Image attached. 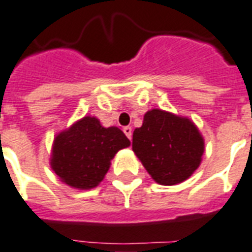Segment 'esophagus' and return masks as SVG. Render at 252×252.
Masks as SVG:
<instances>
[{
  "label": "esophagus",
  "instance_id": "1",
  "mask_svg": "<svg viewBox=\"0 0 252 252\" xmlns=\"http://www.w3.org/2000/svg\"><path fill=\"white\" fill-rule=\"evenodd\" d=\"M124 132L126 134V136H127L128 139H131V135H132L131 126H126V127H124Z\"/></svg>",
  "mask_w": 252,
  "mask_h": 252
}]
</instances>
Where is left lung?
I'll use <instances>...</instances> for the list:
<instances>
[{
	"mask_svg": "<svg viewBox=\"0 0 252 252\" xmlns=\"http://www.w3.org/2000/svg\"><path fill=\"white\" fill-rule=\"evenodd\" d=\"M132 151L155 182L173 186L189 180L199 168L204 138L189 117L155 108L134 130Z\"/></svg>",
	"mask_w": 252,
	"mask_h": 252,
	"instance_id": "8db88e82",
	"label": "left lung"
}]
</instances>
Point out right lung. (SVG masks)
Wrapping results in <instances>:
<instances>
[{"mask_svg": "<svg viewBox=\"0 0 252 252\" xmlns=\"http://www.w3.org/2000/svg\"><path fill=\"white\" fill-rule=\"evenodd\" d=\"M128 146L120 128L104 127L96 117L86 116L54 136L50 168L67 186L91 190L104 180L117 152Z\"/></svg>", "mask_w": 252, "mask_h": 252, "instance_id": "right-lung-1", "label": "right lung"}]
</instances>
